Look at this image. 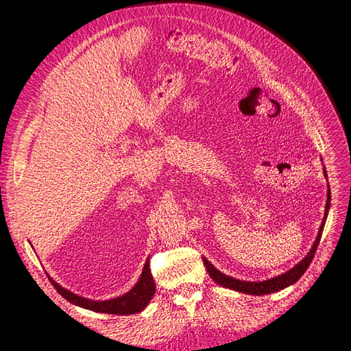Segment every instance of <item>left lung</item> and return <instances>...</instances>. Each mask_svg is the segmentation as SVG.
Masks as SVG:
<instances>
[{
    "instance_id": "left-lung-1",
    "label": "left lung",
    "mask_w": 351,
    "mask_h": 351,
    "mask_svg": "<svg viewBox=\"0 0 351 351\" xmlns=\"http://www.w3.org/2000/svg\"><path fill=\"white\" fill-rule=\"evenodd\" d=\"M324 173H325V177H326V171H324ZM329 202H331V192H329V187H328V200H326V205H325V218H324L322 224H321L319 232H317V237H316V240L313 243V247L311 249L309 253H307V256L300 263H297L295 267L293 269H290L289 272L281 274V275H278V277H275V278L265 280V281H258V282H254V281L253 282H250V281H240V280L228 277V275L219 272L214 267V265H212L209 261H206L204 258V263H205L209 277L214 280L217 284H219L221 287H226V289L236 290V291L246 293V294H253V295H262V294H269V293H274V291H280V290L285 289V287H289V285L294 284L295 281H299V278L306 272V269L309 268V265H311V262H312V259L315 256V252L317 249V244H319V241H321L324 226H325V219H326L328 209H329Z\"/></svg>"
}]
</instances>
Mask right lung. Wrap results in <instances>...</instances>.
Segmentation results:
<instances>
[{"mask_svg":"<svg viewBox=\"0 0 351 351\" xmlns=\"http://www.w3.org/2000/svg\"><path fill=\"white\" fill-rule=\"evenodd\" d=\"M48 280L52 282V285H54V289L70 303L84 307V309H89L93 312L111 313V315H132V313L141 312L147 306V303L151 302L152 295L155 293V281L149 269V261H146L139 281H137V284L129 293H125L121 297H117V299L105 300V302H95V300L84 299V297H80L66 289H62V287L58 285L52 278L48 277Z\"/></svg>","mask_w":351,"mask_h":351,"instance_id":"right-lung-1","label":"right lung"}]
</instances>
